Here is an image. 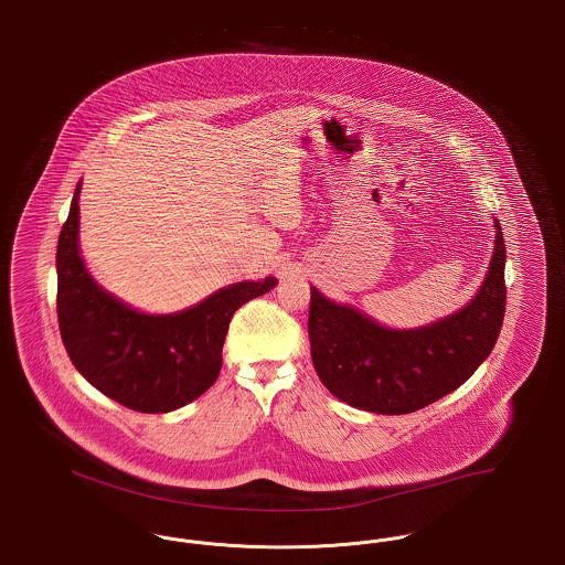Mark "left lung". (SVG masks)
Returning a JSON list of instances; mask_svg holds the SVG:
<instances>
[{
    "label": "left lung",
    "instance_id": "obj_1",
    "mask_svg": "<svg viewBox=\"0 0 565 565\" xmlns=\"http://www.w3.org/2000/svg\"><path fill=\"white\" fill-rule=\"evenodd\" d=\"M490 273L473 302L418 330H388L311 288L309 339L319 381L349 406L409 414L471 379L497 344L504 307L507 249L497 221Z\"/></svg>",
    "mask_w": 565,
    "mask_h": 565
}]
</instances>
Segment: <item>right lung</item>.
Instances as JSON below:
<instances>
[{
	"mask_svg": "<svg viewBox=\"0 0 565 565\" xmlns=\"http://www.w3.org/2000/svg\"><path fill=\"white\" fill-rule=\"evenodd\" d=\"M79 184L56 252V313L79 374L121 406L172 412L216 383L233 313L275 288L277 279L242 281L174 316L136 313L92 279L77 246Z\"/></svg>",
	"mask_w": 565,
	"mask_h": 565,
	"instance_id": "1",
	"label": "right lung"
}]
</instances>
